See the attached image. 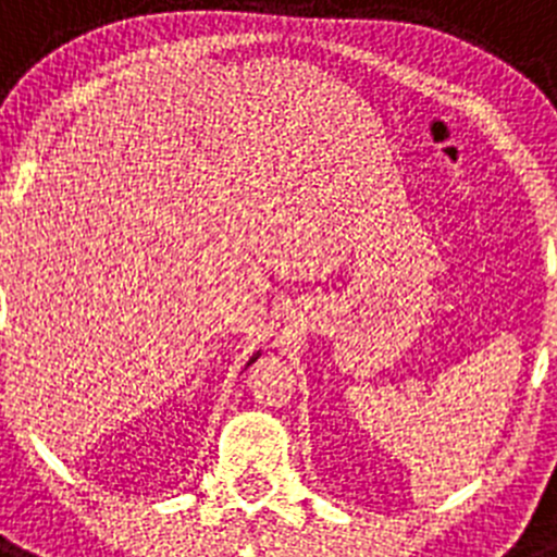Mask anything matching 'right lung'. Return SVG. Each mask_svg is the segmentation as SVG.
<instances>
[{
  "label": "right lung",
  "mask_w": 557,
  "mask_h": 557,
  "mask_svg": "<svg viewBox=\"0 0 557 557\" xmlns=\"http://www.w3.org/2000/svg\"><path fill=\"white\" fill-rule=\"evenodd\" d=\"M256 359H259V354H253V357L248 359V366H250V362H256ZM248 366H245V368H248Z\"/></svg>",
  "instance_id": "1"
}]
</instances>
